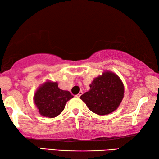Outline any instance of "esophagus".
I'll return each instance as SVG.
<instances>
[{
	"instance_id": "1",
	"label": "esophagus",
	"mask_w": 159,
	"mask_h": 159,
	"mask_svg": "<svg viewBox=\"0 0 159 159\" xmlns=\"http://www.w3.org/2000/svg\"><path fill=\"white\" fill-rule=\"evenodd\" d=\"M82 95V91H80V92L79 93H78V94H77V95H76V96H77V98H80V96H81Z\"/></svg>"
}]
</instances>
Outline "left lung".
<instances>
[{"label":"left lung","instance_id":"8db88e82","mask_svg":"<svg viewBox=\"0 0 159 159\" xmlns=\"http://www.w3.org/2000/svg\"><path fill=\"white\" fill-rule=\"evenodd\" d=\"M90 89L80 96L89 109L98 115L109 114L117 109L124 98L125 87L118 75L106 71L95 77Z\"/></svg>","mask_w":159,"mask_h":159}]
</instances>
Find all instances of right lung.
Here are the masks:
<instances>
[{"instance_id":"add662e5","label":"right lung","mask_w":159,"mask_h":159,"mask_svg":"<svg viewBox=\"0 0 159 159\" xmlns=\"http://www.w3.org/2000/svg\"><path fill=\"white\" fill-rule=\"evenodd\" d=\"M74 96L69 91L58 88L57 82L47 81L34 95V103L43 116L54 118L64 111L66 102Z\"/></svg>"}]
</instances>
